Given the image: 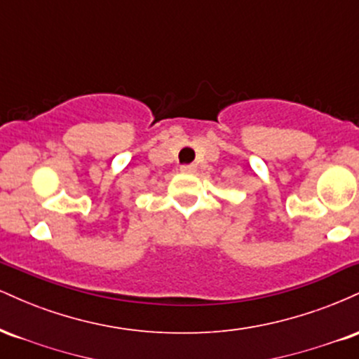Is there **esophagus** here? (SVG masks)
I'll list each match as a JSON object with an SVG mask.
<instances>
[{
  "instance_id": "obj_1",
  "label": "esophagus",
  "mask_w": 359,
  "mask_h": 359,
  "mask_svg": "<svg viewBox=\"0 0 359 359\" xmlns=\"http://www.w3.org/2000/svg\"><path fill=\"white\" fill-rule=\"evenodd\" d=\"M180 172L182 174H194L196 172V165H182L180 167Z\"/></svg>"
}]
</instances>
